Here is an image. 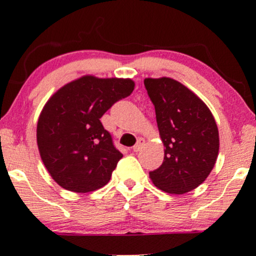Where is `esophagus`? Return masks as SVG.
Returning a JSON list of instances; mask_svg holds the SVG:
<instances>
[{"mask_svg": "<svg viewBox=\"0 0 256 256\" xmlns=\"http://www.w3.org/2000/svg\"><path fill=\"white\" fill-rule=\"evenodd\" d=\"M144 142H146V141H144V140H143V138H138V142H136V144H135L134 146H132V150H134L135 152H138L140 150L142 149V146H144Z\"/></svg>", "mask_w": 256, "mask_h": 256, "instance_id": "34e87169", "label": "esophagus"}]
</instances>
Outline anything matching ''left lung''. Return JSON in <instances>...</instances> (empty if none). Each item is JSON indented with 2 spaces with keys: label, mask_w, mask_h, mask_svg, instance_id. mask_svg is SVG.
Here are the masks:
<instances>
[{
  "label": "left lung",
  "mask_w": 256,
  "mask_h": 256,
  "mask_svg": "<svg viewBox=\"0 0 256 256\" xmlns=\"http://www.w3.org/2000/svg\"><path fill=\"white\" fill-rule=\"evenodd\" d=\"M164 144V160L149 176L168 194H183L204 182L214 166L219 132L208 106L188 87L171 78H146Z\"/></svg>",
  "instance_id": "1"
}]
</instances>
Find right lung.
<instances>
[{
    "label": "right lung",
    "instance_id": "obj_1",
    "mask_svg": "<svg viewBox=\"0 0 256 256\" xmlns=\"http://www.w3.org/2000/svg\"><path fill=\"white\" fill-rule=\"evenodd\" d=\"M130 79L85 76L50 98L37 124V144L51 177L73 192L102 188L122 158L100 118L118 100L130 96Z\"/></svg>",
    "mask_w": 256,
    "mask_h": 256
}]
</instances>
